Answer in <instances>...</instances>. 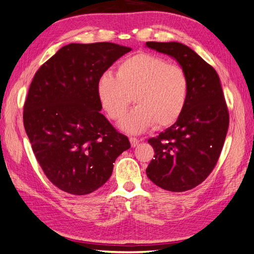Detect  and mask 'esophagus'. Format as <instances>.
<instances>
[{
    "label": "esophagus",
    "mask_w": 254,
    "mask_h": 254,
    "mask_svg": "<svg viewBox=\"0 0 254 254\" xmlns=\"http://www.w3.org/2000/svg\"><path fill=\"white\" fill-rule=\"evenodd\" d=\"M130 142H131V145H132V147H133V148H135V147H136V145L140 143V140H139V139H137V137H134V136H131V137H130Z\"/></svg>",
    "instance_id": "34e87169"
}]
</instances>
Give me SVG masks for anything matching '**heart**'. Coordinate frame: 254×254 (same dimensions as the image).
I'll use <instances>...</instances> for the list:
<instances>
[{"mask_svg":"<svg viewBox=\"0 0 254 254\" xmlns=\"http://www.w3.org/2000/svg\"><path fill=\"white\" fill-rule=\"evenodd\" d=\"M97 92L103 109L113 121H120L134 102L137 106L123 119L121 127L139 133L153 124L161 128L178 121L187 103L189 79L182 66L141 53L120 63L117 76L104 72L98 79Z\"/></svg>","mask_w":254,"mask_h":254,"instance_id":"1","label":"heart"}]
</instances>
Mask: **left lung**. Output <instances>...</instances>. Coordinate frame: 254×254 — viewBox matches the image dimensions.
Here are the masks:
<instances>
[{
	"instance_id": "left-lung-1",
	"label": "left lung",
	"mask_w": 254,
	"mask_h": 254,
	"mask_svg": "<svg viewBox=\"0 0 254 254\" xmlns=\"http://www.w3.org/2000/svg\"><path fill=\"white\" fill-rule=\"evenodd\" d=\"M145 45L174 57L189 79L182 117L148 140L154 159L145 171L162 189L186 191L203 183L216 166L229 130V110L217 72L194 50L179 42L148 41Z\"/></svg>"
}]
</instances>
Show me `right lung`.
<instances>
[{"label": "right lung", "instance_id": "1", "mask_svg": "<svg viewBox=\"0 0 254 254\" xmlns=\"http://www.w3.org/2000/svg\"><path fill=\"white\" fill-rule=\"evenodd\" d=\"M131 48L112 42L70 44L41 65L30 84L23 124L38 163L56 187L72 195L103 186L131 147L101 113L100 77Z\"/></svg>", "mask_w": 254, "mask_h": 254}]
</instances>
